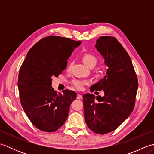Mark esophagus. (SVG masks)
Instances as JSON below:
<instances>
[{"mask_svg":"<svg viewBox=\"0 0 154 154\" xmlns=\"http://www.w3.org/2000/svg\"><path fill=\"white\" fill-rule=\"evenodd\" d=\"M83 98V96L81 95L80 94H77V99H81Z\"/></svg>","mask_w":154,"mask_h":154,"instance_id":"obj_1","label":"esophagus"}]
</instances>
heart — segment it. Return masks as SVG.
Instances as JSON below:
<instances>
[{
  "instance_id": "b5f03b06",
  "label": "heart",
  "mask_w": 154,
  "mask_h": 154,
  "mask_svg": "<svg viewBox=\"0 0 154 154\" xmlns=\"http://www.w3.org/2000/svg\"><path fill=\"white\" fill-rule=\"evenodd\" d=\"M82 60L87 66L91 67L92 65H95L97 63V58L94 55L90 53H85L82 55ZM71 84L73 85L75 89L77 90H81L83 89V87L89 85L90 82L89 81L81 79H74L71 81Z\"/></svg>"
}]
</instances>
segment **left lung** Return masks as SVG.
I'll use <instances>...</instances> for the list:
<instances>
[{
	"mask_svg": "<svg viewBox=\"0 0 154 154\" xmlns=\"http://www.w3.org/2000/svg\"><path fill=\"white\" fill-rule=\"evenodd\" d=\"M95 47L108 69L103 79L91 86L90 90H103L104 96L84 94V115L90 130L105 134L116 130L132 113L138 81L131 59L115 38L101 36Z\"/></svg>",
	"mask_w": 154,
	"mask_h": 154,
	"instance_id": "obj_1",
	"label": "left lung"
}]
</instances>
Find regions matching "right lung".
I'll return each mask as SVG.
<instances>
[{"instance_id":"right-lung-1","label":"right lung","mask_w":154,"mask_h":154,"mask_svg":"<svg viewBox=\"0 0 154 154\" xmlns=\"http://www.w3.org/2000/svg\"><path fill=\"white\" fill-rule=\"evenodd\" d=\"M80 41L50 35L33 45L19 71L20 100L34 126L44 132L56 131L67 120L71 103L77 98L73 91L57 93L51 87L52 77H58Z\"/></svg>"}]
</instances>
